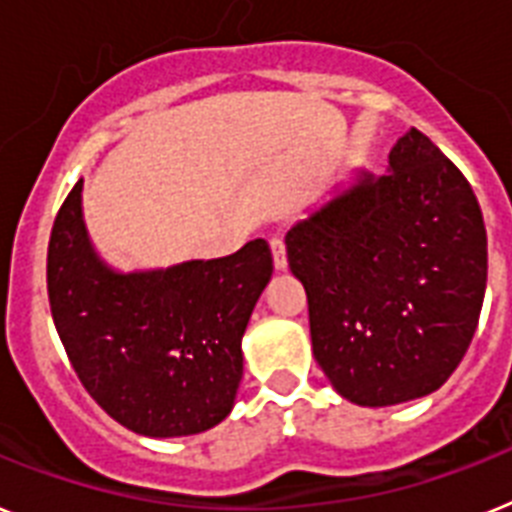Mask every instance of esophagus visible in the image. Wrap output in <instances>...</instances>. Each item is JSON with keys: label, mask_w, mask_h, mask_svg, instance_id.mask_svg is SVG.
<instances>
[{"label": "esophagus", "mask_w": 512, "mask_h": 512, "mask_svg": "<svg viewBox=\"0 0 512 512\" xmlns=\"http://www.w3.org/2000/svg\"><path fill=\"white\" fill-rule=\"evenodd\" d=\"M270 249H273V265H276L278 270L289 268V257H286V244H283L281 236H273V239H270Z\"/></svg>", "instance_id": "esophagus-1"}]
</instances>
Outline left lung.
I'll return each mask as SVG.
<instances>
[{
  "instance_id": "8db88e82",
  "label": "left lung",
  "mask_w": 512,
  "mask_h": 512,
  "mask_svg": "<svg viewBox=\"0 0 512 512\" xmlns=\"http://www.w3.org/2000/svg\"><path fill=\"white\" fill-rule=\"evenodd\" d=\"M309 336L330 385L359 406L435 393L461 364L487 289V229L466 176L411 127L388 174L354 182L286 234Z\"/></svg>"
}]
</instances>
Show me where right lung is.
<instances>
[{
	"instance_id": "obj_1",
	"label": "right lung",
	"mask_w": 512,
	"mask_h": 512,
	"mask_svg": "<svg viewBox=\"0 0 512 512\" xmlns=\"http://www.w3.org/2000/svg\"><path fill=\"white\" fill-rule=\"evenodd\" d=\"M273 276L265 239L218 260L122 273L83 218V179L59 208L46 257L51 317L77 377L122 427L200 435L234 409L242 336Z\"/></svg>"
}]
</instances>
